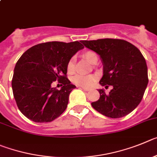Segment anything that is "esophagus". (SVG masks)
<instances>
[{
  "instance_id": "esophagus-1",
  "label": "esophagus",
  "mask_w": 157,
  "mask_h": 157,
  "mask_svg": "<svg viewBox=\"0 0 157 157\" xmlns=\"http://www.w3.org/2000/svg\"><path fill=\"white\" fill-rule=\"evenodd\" d=\"M80 88H81L82 90H84V91H88L89 90H90V89H89V88H87V87H80Z\"/></svg>"
}]
</instances>
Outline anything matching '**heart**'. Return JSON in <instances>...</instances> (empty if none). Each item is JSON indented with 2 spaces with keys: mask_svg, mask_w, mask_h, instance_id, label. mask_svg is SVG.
<instances>
[{
  "mask_svg": "<svg viewBox=\"0 0 157 157\" xmlns=\"http://www.w3.org/2000/svg\"><path fill=\"white\" fill-rule=\"evenodd\" d=\"M82 56L88 61L91 64H94L95 61H98V56L92 51H86L84 52ZM66 70L68 73H73L75 70V61L74 58H71L69 59L66 64ZM73 82L77 86L80 87H88L92 86L96 81V77L94 75H82V74H77L75 75L72 79Z\"/></svg>",
  "mask_w": 157,
  "mask_h": 157,
  "instance_id": "heart-1",
  "label": "heart"
}]
</instances>
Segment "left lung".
I'll return each mask as SVG.
<instances>
[{
  "instance_id": "8db88e82",
  "label": "left lung",
  "mask_w": 157,
  "mask_h": 157,
  "mask_svg": "<svg viewBox=\"0 0 157 157\" xmlns=\"http://www.w3.org/2000/svg\"><path fill=\"white\" fill-rule=\"evenodd\" d=\"M98 53L103 63L101 85L113 88L108 94L100 89V98L91 102L95 110L110 118H121L141 102L147 87L148 69L145 58L135 45L121 39L81 40Z\"/></svg>"
}]
</instances>
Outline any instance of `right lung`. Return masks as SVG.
I'll return each mask as SVG.
<instances>
[{
	"instance_id": "right-lung-1",
	"label": "right lung",
	"mask_w": 157,
	"mask_h": 157,
	"mask_svg": "<svg viewBox=\"0 0 157 157\" xmlns=\"http://www.w3.org/2000/svg\"><path fill=\"white\" fill-rule=\"evenodd\" d=\"M84 46L79 41H52L33 46L15 65L12 87L17 106L28 119L36 123L54 121L66 110L75 85L67 78L69 59ZM56 80L61 90L52 88Z\"/></svg>"
}]
</instances>
